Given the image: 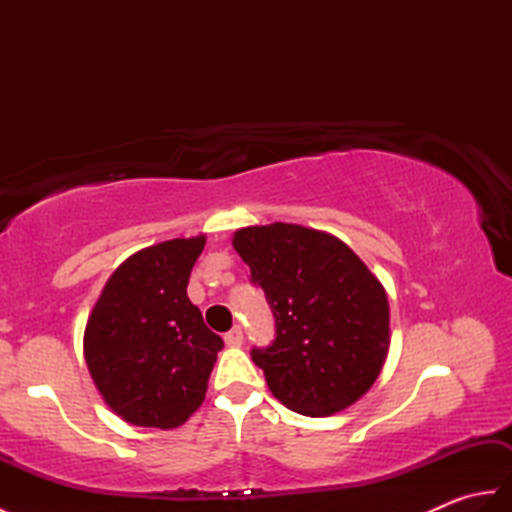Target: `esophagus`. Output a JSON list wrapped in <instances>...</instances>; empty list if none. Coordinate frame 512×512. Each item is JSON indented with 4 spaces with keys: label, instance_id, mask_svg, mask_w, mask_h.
I'll use <instances>...</instances> for the list:
<instances>
[{
    "label": "esophagus",
    "instance_id": "1",
    "mask_svg": "<svg viewBox=\"0 0 512 512\" xmlns=\"http://www.w3.org/2000/svg\"><path fill=\"white\" fill-rule=\"evenodd\" d=\"M224 343L228 345V347H239L244 343V332H242V328H233L231 332H226L224 334Z\"/></svg>",
    "mask_w": 512,
    "mask_h": 512
}]
</instances>
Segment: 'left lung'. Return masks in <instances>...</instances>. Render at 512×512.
Returning <instances> with one entry per match:
<instances>
[{
  "instance_id": "left-lung-1",
  "label": "left lung",
  "mask_w": 512,
  "mask_h": 512,
  "mask_svg": "<svg viewBox=\"0 0 512 512\" xmlns=\"http://www.w3.org/2000/svg\"><path fill=\"white\" fill-rule=\"evenodd\" d=\"M233 248L275 314L273 345L250 352L273 396L312 418L354 405L389 352L383 284L339 237L301 224L239 228Z\"/></svg>"
}]
</instances>
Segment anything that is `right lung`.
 I'll use <instances>...</instances> for the list:
<instances>
[{"label": "right lung", "instance_id": "1", "mask_svg": "<svg viewBox=\"0 0 512 512\" xmlns=\"http://www.w3.org/2000/svg\"><path fill=\"white\" fill-rule=\"evenodd\" d=\"M206 237H176L118 266L94 303L83 354L105 405L136 427L176 429L202 405L224 341L187 297Z\"/></svg>", "mask_w": 512, "mask_h": 512}]
</instances>
